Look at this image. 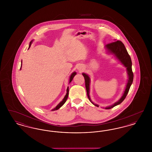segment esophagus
<instances>
[{
  "mask_svg": "<svg viewBox=\"0 0 152 152\" xmlns=\"http://www.w3.org/2000/svg\"><path fill=\"white\" fill-rule=\"evenodd\" d=\"M78 69H79V70H80V71H82V70L83 69V68L82 67H81V66H80V67H79V68H78Z\"/></svg>",
  "mask_w": 152,
  "mask_h": 152,
  "instance_id": "obj_1",
  "label": "esophagus"
}]
</instances>
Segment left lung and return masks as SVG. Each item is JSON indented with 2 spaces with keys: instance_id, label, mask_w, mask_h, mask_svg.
Listing matches in <instances>:
<instances>
[{
  "instance_id": "obj_1",
  "label": "left lung",
  "mask_w": 152,
  "mask_h": 152,
  "mask_svg": "<svg viewBox=\"0 0 152 152\" xmlns=\"http://www.w3.org/2000/svg\"><path fill=\"white\" fill-rule=\"evenodd\" d=\"M105 47L110 52L113 53L117 57V58L118 59H119V60L123 63V64L127 68L128 75V77H129L128 81V83L126 84V89L125 90V92L124 93L122 97L120 99L119 101L116 102V103H115L113 105L105 108L109 109L112 108L116 105L121 104L124 100V99H125L126 95H127L129 91L130 86H131V85L133 83V73L132 72V63L131 58H130L129 55L128 54V51L126 50L124 44L122 42H121L120 40H117L116 42H112V43H110L107 44ZM83 75L84 77V79H85V83H86L85 84H86V90H87V96H88V97L89 100L91 101L89 95L90 79H89V76L86 74L83 73ZM94 105L97 107H99L96 104H94Z\"/></svg>"
}]
</instances>
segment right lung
I'll list each match as a JSON object with an SVG mask.
<instances>
[{
  "mask_svg": "<svg viewBox=\"0 0 152 152\" xmlns=\"http://www.w3.org/2000/svg\"><path fill=\"white\" fill-rule=\"evenodd\" d=\"M31 43H32V41L29 43V48L30 47V46H31ZM21 67H22V66H20V69H21ZM76 72L72 73V74L71 75V77H70L69 83H71V82L72 81V80L73 79L74 76L76 75ZM68 94H69V88H68H68H67V89H66V94L65 95V97H64V99L63 100V101H61V102L58 104V105L56 107V108H55L52 109V111H53V110H58V109L60 108L61 106H63V105H64V104L65 103V101H66V100H67V98H68Z\"/></svg>",
  "mask_w": 152,
  "mask_h": 152,
  "instance_id": "right-lung-1",
  "label": "right lung"
}]
</instances>
